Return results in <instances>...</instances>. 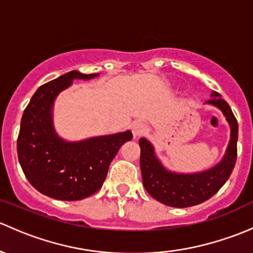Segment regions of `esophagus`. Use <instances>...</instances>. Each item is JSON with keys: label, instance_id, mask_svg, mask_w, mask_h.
<instances>
[{"label": "esophagus", "instance_id": "esophagus-1", "mask_svg": "<svg viewBox=\"0 0 253 253\" xmlns=\"http://www.w3.org/2000/svg\"><path fill=\"white\" fill-rule=\"evenodd\" d=\"M147 131V127L144 126V124L142 122H134L133 126H132V133H133L134 137H139L140 134H143Z\"/></svg>", "mask_w": 253, "mask_h": 253}]
</instances>
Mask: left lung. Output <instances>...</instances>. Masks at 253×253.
I'll list each match as a JSON object with an SVG mask.
<instances>
[{
    "instance_id": "obj_1",
    "label": "left lung",
    "mask_w": 253,
    "mask_h": 253,
    "mask_svg": "<svg viewBox=\"0 0 253 253\" xmlns=\"http://www.w3.org/2000/svg\"><path fill=\"white\" fill-rule=\"evenodd\" d=\"M207 104L217 106L230 125V140L224 158L212 169L198 173H174L162 166L153 145L145 138L139 139L140 171L143 185L149 195L172 207H189L209 200L224 185L232 174L238 155V121L229 104L217 92L211 93Z\"/></svg>"
}]
</instances>
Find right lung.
Segmentation results:
<instances>
[{"mask_svg": "<svg viewBox=\"0 0 253 253\" xmlns=\"http://www.w3.org/2000/svg\"><path fill=\"white\" fill-rule=\"evenodd\" d=\"M97 76L75 70L59 76L39 87L24 110L17 140L18 159L30 184L49 198L82 200L99 190L119 149L132 139L131 131L81 142H66L55 133L52 119L55 97L73 80Z\"/></svg>", "mask_w": 253, "mask_h": 253, "instance_id": "obj_1", "label": "right lung"}]
</instances>
